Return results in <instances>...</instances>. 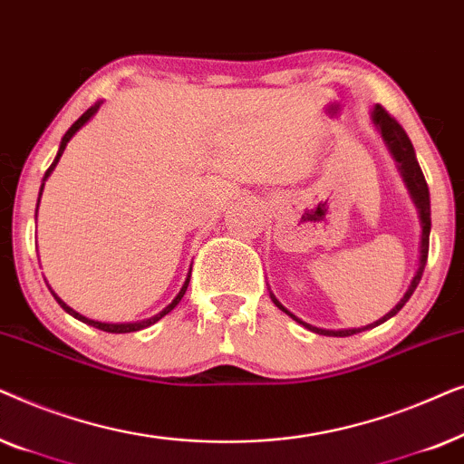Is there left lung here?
Here are the masks:
<instances>
[{"label": "left lung", "instance_id": "1", "mask_svg": "<svg viewBox=\"0 0 464 464\" xmlns=\"http://www.w3.org/2000/svg\"><path fill=\"white\" fill-rule=\"evenodd\" d=\"M373 122H376V126L380 129V132H382L384 141L389 143V148L392 151V156H395V160L399 162V167H401V173H403V179L405 183H408L410 192H411V198H414L418 211H420V224H422V238H420V266H418V272L416 276L411 278V285L410 289L405 291V295L401 297V302L397 304L395 308L391 310L389 314L382 316V319L373 323V325H367V327H376L380 325V323L389 321L391 316H395L399 310H401L405 306V302L410 300L411 294H414V289L418 287V283H420L422 278V272H424V266H427V257H429V234H430V200H429V186L427 181H424V175L420 170V164H418L416 160V154H414V145H411L408 132L403 130V126L397 122L395 118L391 116L389 111L384 110L382 105H376L373 107V113H372ZM275 304L281 310H285L281 304H278L275 300ZM287 313V310H285ZM289 316H294L291 313H287ZM295 319V316H294ZM297 323H302L304 327L313 329V332L321 334V335H335V338H346V335H354L359 332H363V329L367 327H361V329H340V332H332V329H319V327H313L308 325V323H304L300 319H295Z\"/></svg>", "mask_w": 464, "mask_h": 464}]
</instances>
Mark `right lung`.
Here are the masks:
<instances>
[{
	"label": "right lung",
	"instance_id": "obj_1",
	"mask_svg": "<svg viewBox=\"0 0 464 464\" xmlns=\"http://www.w3.org/2000/svg\"><path fill=\"white\" fill-rule=\"evenodd\" d=\"M99 105H101V103H97V105H92V107H88V110H86L84 113H82V116H80L78 120H75V122L72 124V129H69V130L65 132V137H63V141H61L59 154H56V158H54V162H53V164H50V169L46 170V175H44V181H46V179H48V175H50V173H53V170H54V167H56V162H59V158L63 156V151H65V145L69 143V139H72V137L75 135V132H78V130L82 129V126H84V124L88 122V120H91V118L94 116V111H97V110H99ZM42 189H44V183H42V188H40V196H42ZM188 283H189V275H188V278H186V283H183V287H181V291H179V294H177V297H175V300H173V302H170V304H169V306H167V308H164L160 314L151 316V319H148V321H139V323H122V325H113V323H99V321L86 319V316H82L80 313H75V310H72V308H69L65 302H61V300H59V297H56L54 294H53V295H54V300L61 304V306H63V310H67V313H69V314H73V316H75V319H80L82 323H88V325L97 327V329H101V332H107V334H130V332H139V329H143V327H150V325H154V323H156V321H160L164 314H169V313H170V310H173V308L177 306V304H179V302H181V297H183V295H186Z\"/></svg>",
	"mask_w": 464,
	"mask_h": 464
}]
</instances>
